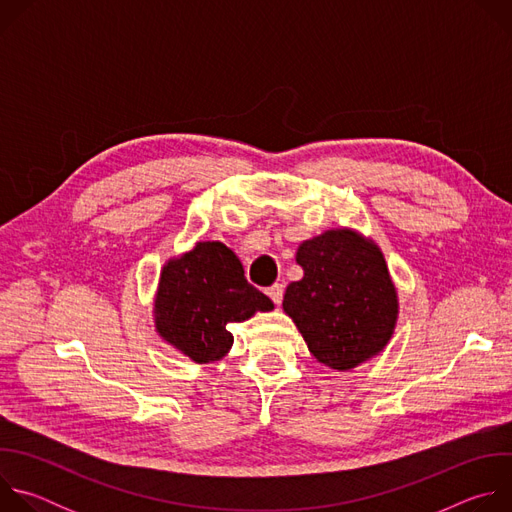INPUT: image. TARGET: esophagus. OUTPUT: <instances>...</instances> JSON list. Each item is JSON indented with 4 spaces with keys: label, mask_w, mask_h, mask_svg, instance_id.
I'll use <instances>...</instances> for the list:
<instances>
[{
    "label": "esophagus",
    "mask_w": 512,
    "mask_h": 512,
    "mask_svg": "<svg viewBox=\"0 0 512 512\" xmlns=\"http://www.w3.org/2000/svg\"><path fill=\"white\" fill-rule=\"evenodd\" d=\"M267 296L271 298V302L273 304H281V300H283V285L281 283H273L271 287H267Z\"/></svg>",
    "instance_id": "34e87169"
}]
</instances>
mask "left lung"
Returning <instances> with one entry per match:
<instances>
[{
    "mask_svg": "<svg viewBox=\"0 0 512 512\" xmlns=\"http://www.w3.org/2000/svg\"><path fill=\"white\" fill-rule=\"evenodd\" d=\"M304 269L283 296L310 352L334 371L377 356L393 336L399 302L381 249L350 229L326 231L298 247Z\"/></svg>",
    "mask_w": 512,
    "mask_h": 512,
    "instance_id": "1",
    "label": "left lung"
}]
</instances>
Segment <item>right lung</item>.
Returning a JSON list of instances; mask_svg holds the SVG:
<instances>
[{"label":"right lung","instance_id":"right-lung-1","mask_svg":"<svg viewBox=\"0 0 512 512\" xmlns=\"http://www.w3.org/2000/svg\"><path fill=\"white\" fill-rule=\"evenodd\" d=\"M269 310L273 302L245 279L239 257L218 241L196 243L192 251L170 259L154 304L158 334L198 364L231 350L227 324Z\"/></svg>","mask_w":512,"mask_h":512}]
</instances>
